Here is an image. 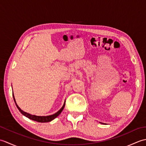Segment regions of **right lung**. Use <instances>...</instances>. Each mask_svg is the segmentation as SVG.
<instances>
[{
    "mask_svg": "<svg viewBox=\"0 0 146 146\" xmlns=\"http://www.w3.org/2000/svg\"><path fill=\"white\" fill-rule=\"evenodd\" d=\"M13 98H14V102L15 103V105H16V106L19 109V110L21 111V113L22 114L26 116V117L29 118V119H30L31 120H35V121H36V122H50V121L54 119L55 118H56L59 115H60L61 113V111H63V108L64 107V105H65V101H64V103L63 107H62L61 109L59 111H58L56 113H55L54 114L51 115H48V116H36V115H31L30 113L25 112V111H24L23 110H22L21 108L19 107L17 104H16V102H15L14 94H13Z\"/></svg>",
    "mask_w": 146,
    "mask_h": 146,
    "instance_id": "obj_1",
    "label": "right lung"
}]
</instances>
